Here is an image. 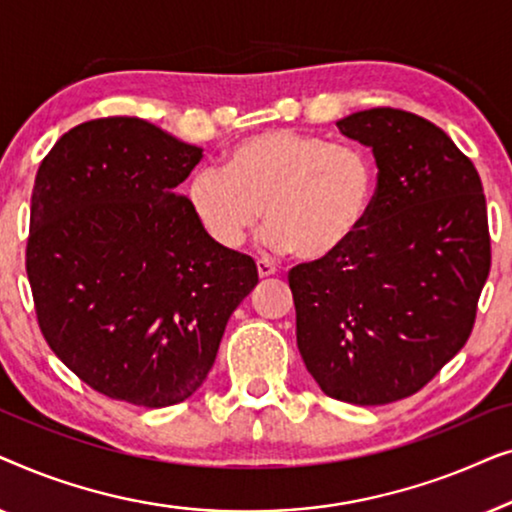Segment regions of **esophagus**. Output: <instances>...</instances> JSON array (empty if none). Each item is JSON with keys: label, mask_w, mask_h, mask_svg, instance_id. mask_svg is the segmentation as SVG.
<instances>
[{"label": "esophagus", "mask_w": 512, "mask_h": 512, "mask_svg": "<svg viewBox=\"0 0 512 512\" xmlns=\"http://www.w3.org/2000/svg\"><path fill=\"white\" fill-rule=\"evenodd\" d=\"M256 270H258V277H270V275H275V272H277L275 263L265 261V258H258V261H256Z\"/></svg>", "instance_id": "esophagus-1"}]
</instances>
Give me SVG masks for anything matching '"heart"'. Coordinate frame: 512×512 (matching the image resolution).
<instances>
[{"label":"heart","instance_id":"heart-1","mask_svg":"<svg viewBox=\"0 0 512 512\" xmlns=\"http://www.w3.org/2000/svg\"><path fill=\"white\" fill-rule=\"evenodd\" d=\"M377 165L359 144H331L310 132L272 128L240 139L219 170H198L186 200L209 240L242 247L263 214L272 249L303 261L333 256L366 226Z\"/></svg>","mask_w":512,"mask_h":512}]
</instances>
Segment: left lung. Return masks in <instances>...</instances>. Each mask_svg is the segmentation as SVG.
Listing matches in <instances>:
<instances>
[{
	"label": "left lung",
	"instance_id": "left-lung-1",
	"mask_svg": "<svg viewBox=\"0 0 512 512\" xmlns=\"http://www.w3.org/2000/svg\"><path fill=\"white\" fill-rule=\"evenodd\" d=\"M373 149L366 226L289 272L296 338L326 396L384 405L417 394L466 345L492 265L480 174L438 125L377 107L338 121Z\"/></svg>",
	"mask_w": 512,
	"mask_h": 512
}]
</instances>
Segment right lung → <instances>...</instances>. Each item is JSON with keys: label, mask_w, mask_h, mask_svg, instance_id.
I'll return each instance as SVG.
<instances>
[{"label": "right lung", "mask_w": 512, "mask_h": 512, "mask_svg": "<svg viewBox=\"0 0 512 512\" xmlns=\"http://www.w3.org/2000/svg\"><path fill=\"white\" fill-rule=\"evenodd\" d=\"M202 149L135 116L65 132L41 160L25 268L55 356L100 394L144 408L193 396L254 258L209 240L177 193Z\"/></svg>", "instance_id": "obj_1"}]
</instances>
